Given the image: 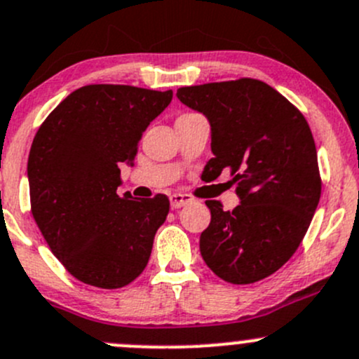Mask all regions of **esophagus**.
<instances>
[{"label": "esophagus", "mask_w": 359, "mask_h": 359, "mask_svg": "<svg viewBox=\"0 0 359 359\" xmlns=\"http://www.w3.org/2000/svg\"><path fill=\"white\" fill-rule=\"evenodd\" d=\"M191 201H192L191 196L180 194V192H175V194L170 196V205H172V208H182V206L189 205Z\"/></svg>", "instance_id": "esophagus-1"}]
</instances>
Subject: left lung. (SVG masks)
Here are the masks:
<instances>
[{"mask_svg":"<svg viewBox=\"0 0 359 359\" xmlns=\"http://www.w3.org/2000/svg\"><path fill=\"white\" fill-rule=\"evenodd\" d=\"M177 97L210 122L206 179L230 168L241 199L232 211L206 201L211 222L199 237L203 259L230 284L262 280L299 248L322 194L306 118L256 79L180 88Z\"/></svg>","mask_w":359,"mask_h":359,"instance_id":"left-lung-1","label":"left lung"}]
</instances>
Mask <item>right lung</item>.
I'll return each mask as SVG.
<instances>
[{
  "label": "right lung",
  "mask_w": 359,
  "mask_h": 359,
  "mask_svg": "<svg viewBox=\"0 0 359 359\" xmlns=\"http://www.w3.org/2000/svg\"><path fill=\"white\" fill-rule=\"evenodd\" d=\"M172 96L134 86H84L34 137L27 163L34 220L53 255L84 284L123 287L148 265L168 198L116 189L120 165H134L142 132Z\"/></svg>",
  "instance_id": "obj_1"
}]
</instances>
